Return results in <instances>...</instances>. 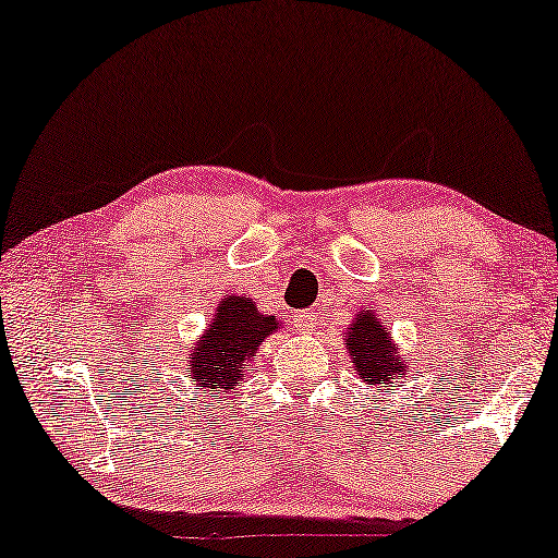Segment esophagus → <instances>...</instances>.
<instances>
[{
  "mask_svg": "<svg viewBox=\"0 0 558 558\" xmlns=\"http://www.w3.org/2000/svg\"><path fill=\"white\" fill-rule=\"evenodd\" d=\"M293 320H295V328L311 330L315 328V323H318V311H313V307H307V311H298Z\"/></svg>",
  "mask_w": 558,
  "mask_h": 558,
  "instance_id": "obj_1",
  "label": "esophagus"
}]
</instances>
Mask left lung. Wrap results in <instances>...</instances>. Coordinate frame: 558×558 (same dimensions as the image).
Returning <instances> with one entry per match:
<instances>
[{
    "label": "left lung",
    "mask_w": 558,
    "mask_h": 558,
    "mask_svg": "<svg viewBox=\"0 0 558 558\" xmlns=\"http://www.w3.org/2000/svg\"><path fill=\"white\" fill-rule=\"evenodd\" d=\"M348 351L353 355V368L368 386H378V393L390 390L384 384H398L405 378V365L393 359V345L384 326L373 318V313L359 315L345 338Z\"/></svg>",
    "instance_id": "1"
}]
</instances>
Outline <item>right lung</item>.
<instances>
[{
    "label": "right lung",
    "mask_w": 558,
    "mask_h": 558,
    "mask_svg": "<svg viewBox=\"0 0 558 558\" xmlns=\"http://www.w3.org/2000/svg\"><path fill=\"white\" fill-rule=\"evenodd\" d=\"M278 328L276 315L257 313L247 298H228L203 340L195 345L190 378L199 388L232 390L243 378V365L253 359L255 348Z\"/></svg>",
    "instance_id": "1"
}]
</instances>
